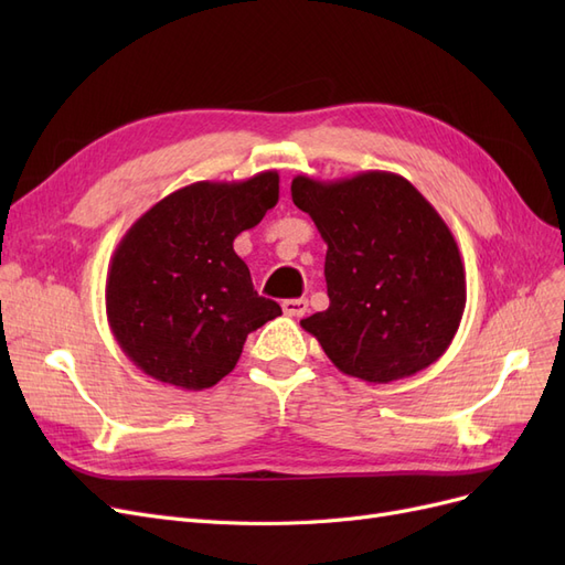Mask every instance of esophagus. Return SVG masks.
Wrapping results in <instances>:
<instances>
[{
  "label": "esophagus",
  "instance_id": "obj_1",
  "mask_svg": "<svg viewBox=\"0 0 565 565\" xmlns=\"http://www.w3.org/2000/svg\"><path fill=\"white\" fill-rule=\"evenodd\" d=\"M282 311L287 316H292V318H301L306 311H309V301H306V299H285Z\"/></svg>",
  "mask_w": 565,
  "mask_h": 565
}]
</instances>
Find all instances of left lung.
<instances>
[{"label": "left lung", "mask_w": 565, "mask_h": 565, "mask_svg": "<svg viewBox=\"0 0 565 565\" xmlns=\"http://www.w3.org/2000/svg\"><path fill=\"white\" fill-rule=\"evenodd\" d=\"M292 200L328 245V311L301 320L349 377L388 384L436 363L467 303L459 247L417 188L393 172L292 179Z\"/></svg>", "instance_id": "left-lung-1"}]
</instances>
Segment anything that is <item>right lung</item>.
I'll use <instances>...</instances> for the list:
<instances>
[{
  "instance_id": "obj_1",
  "label": "right lung",
  "mask_w": 565,
  "mask_h": 565,
  "mask_svg": "<svg viewBox=\"0 0 565 565\" xmlns=\"http://www.w3.org/2000/svg\"><path fill=\"white\" fill-rule=\"evenodd\" d=\"M280 195L278 172L198 181L169 193L119 241L106 280L113 337L148 377L202 391L235 367L245 339L282 311L256 295L233 241Z\"/></svg>"
}]
</instances>
